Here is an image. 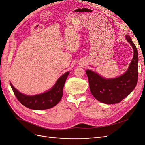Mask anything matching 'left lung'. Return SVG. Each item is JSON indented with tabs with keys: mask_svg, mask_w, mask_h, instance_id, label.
Here are the masks:
<instances>
[{
	"mask_svg": "<svg viewBox=\"0 0 145 145\" xmlns=\"http://www.w3.org/2000/svg\"><path fill=\"white\" fill-rule=\"evenodd\" d=\"M125 38L133 50L132 60L128 70L114 78H106L91 70H86L90 91L99 102L110 105L120 102L135 88L138 78V53L130 36Z\"/></svg>",
	"mask_w": 145,
	"mask_h": 145,
	"instance_id": "8db88e82",
	"label": "left lung"
}]
</instances>
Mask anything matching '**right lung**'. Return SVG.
I'll list each match as a JSON object with an SVG mask.
<instances>
[{
	"instance_id": "obj_1",
	"label": "right lung",
	"mask_w": 145,
	"mask_h": 145,
	"mask_svg": "<svg viewBox=\"0 0 145 145\" xmlns=\"http://www.w3.org/2000/svg\"><path fill=\"white\" fill-rule=\"evenodd\" d=\"M70 71L63 74L52 88L45 92L36 95H27L20 92L10 83L18 101L25 107L32 110H46L57 105L63 96V88Z\"/></svg>"
}]
</instances>
